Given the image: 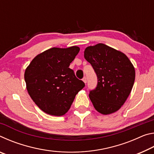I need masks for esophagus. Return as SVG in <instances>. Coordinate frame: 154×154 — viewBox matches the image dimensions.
<instances>
[{
  "label": "esophagus",
  "mask_w": 154,
  "mask_h": 154,
  "mask_svg": "<svg viewBox=\"0 0 154 154\" xmlns=\"http://www.w3.org/2000/svg\"><path fill=\"white\" fill-rule=\"evenodd\" d=\"M82 80H83V82H84L85 83H87V78H86V77H83V79H82Z\"/></svg>",
  "instance_id": "34e87169"
}]
</instances>
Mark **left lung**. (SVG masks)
Segmentation results:
<instances>
[{
    "mask_svg": "<svg viewBox=\"0 0 154 154\" xmlns=\"http://www.w3.org/2000/svg\"><path fill=\"white\" fill-rule=\"evenodd\" d=\"M84 58L92 65L98 83L89 97L96 111L103 115L118 111L133 87L135 70L122 52L98 43L84 51Z\"/></svg>",
    "mask_w": 154,
    "mask_h": 154,
    "instance_id": "1",
    "label": "left lung"
}]
</instances>
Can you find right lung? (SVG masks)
Returning a JSON list of instances; mask_svg holds the SVG:
<instances>
[{"mask_svg":"<svg viewBox=\"0 0 154 154\" xmlns=\"http://www.w3.org/2000/svg\"><path fill=\"white\" fill-rule=\"evenodd\" d=\"M79 50L77 46L49 49L36 56L26 69L28 92L45 113L63 116L69 110L77 94L85 86L69 68Z\"/></svg>","mask_w":154,"mask_h":154,"instance_id":"add662e5","label":"right lung"}]
</instances>
